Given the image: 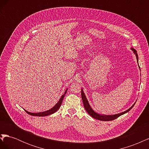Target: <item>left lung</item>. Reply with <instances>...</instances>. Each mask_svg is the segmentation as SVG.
Returning <instances> with one entry per match:
<instances>
[{
  "instance_id": "8db88e82",
  "label": "left lung",
  "mask_w": 149,
  "mask_h": 149,
  "mask_svg": "<svg viewBox=\"0 0 149 149\" xmlns=\"http://www.w3.org/2000/svg\"><path fill=\"white\" fill-rule=\"evenodd\" d=\"M131 49L134 52L135 55H136L137 60L138 62V55L137 53V51L135 49H134L133 48H131ZM81 97H82V100L83 102V105L84 107V109H86V111H87L88 113L91 117H93V118L97 119V120H102V121H109V120H112L114 119H116V118H119V117L121 115H123V114H125L126 112H129L134 107L135 104H136V103H134V104L131 107H130L129 109H127V111H125L124 112H121V113L114 114V115H104V114H98V113H97V112H96L95 111L93 110V109L89 105V104L87 100V98H86V97L85 94L83 92V90L82 89H81Z\"/></svg>"
}]
</instances>
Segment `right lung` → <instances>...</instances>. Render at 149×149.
Here are the masks:
<instances>
[{
	"mask_svg": "<svg viewBox=\"0 0 149 149\" xmlns=\"http://www.w3.org/2000/svg\"><path fill=\"white\" fill-rule=\"evenodd\" d=\"M67 90H68V89L66 90L65 93L61 96V98L60 99L59 101L57 102V104H56V105L54 106L50 109H49L47 111L42 112H38V113H33V112H28L27 111H26V110H25V111H26V113H28L29 114H30L31 116H48V115H50V114L55 113V112L56 111H57L58 109L60 107V106L61 105V103L63 102V98L65 97V95L67 92Z\"/></svg>",
	"mask_w": 149,
	"mask_h": 149,
	"instance_id": "right-lung-1",
	"label": "right lung"
}]
</instances>
